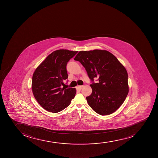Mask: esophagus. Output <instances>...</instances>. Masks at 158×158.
<instances>
[{
	"label": "esophagus",
	"instance_id": "1",
	"mask_svg": "<svg viewBox=\"0 0 158 158\" xmlns=\"http://www.w3.org/2000/svg\"><path fill=\"white\" fill-rule=\"evenodd\" d=\"M83 86H84L83 85H80V86H76V89H77L78 90H81Z\"/></svg>",
	"mask_w": 158,
	"mask_h": 158
}]
</instances>
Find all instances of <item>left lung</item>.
Listing matches in <instances>:
<instances>
[{"mask_svg":"<svg viewBox=\"0 0 158 158\" xmlns=\"http://www.w3.org/2000/svg\"><path fill=\"white\" fill-rule=\"evenodd\" d=\"M74 60L86 70L92 84L93 91L86 97L91 109L105 116L116 111L128 93V74L118 59L109 52L95 49L80 51ZM98 78L99 82H93Z\"/></svg>","mask_w":158,"mask_h":158,"instance_id":"8db88e82","label":"left lung"}]
</instances>
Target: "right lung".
I'll return each instance as SVG.
<instances>
[{"mask_svg":"<svg viewBox=\"0 0 158 158\" xmlns=\"http://www.w3.org/2000/svg\"><path fill=\"white\" fill-rule=\"evenodd\" d=\"M77 51L59 49L53 52L36 69L32 89L36 100L44 109L57 113L64 109L75 96L76 89L62 85L68 78L67 64Z\"/></svg>","mask_w":158,"mask_h":158,"instance_id":"add662e5","label":"right lung"}]
</instances>
